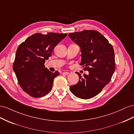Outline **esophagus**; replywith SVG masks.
Segmentation results:
<instances>
[{"instance_id": "1", "label": "esophagus", "mask_w": 134, "mask_h": 134, "mask_svg": "<svg viewBox=\"0 0 134 134\" xmlns=\"http://www.w3.org/2000/svg\"><path fill=\"white\" fill-rule=\"evenodd\" d=\"M62 74L64 75H68L70 74V72H63Z\"/></svg>"}]
</instances>
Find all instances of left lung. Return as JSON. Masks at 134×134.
I'll list each match as a JSON object with an SVG mask.
<instances>
[{"label":"left lung","mask_w":134,"mask_h":134,"mask_svg":"<svg viewBox=\"0 0 134 134\" xmlns=\"http://www.w3.org/2000/svg\"><path fill=\"white\" fill-rule=\"evenodd\" d=\"M81 49V62L89 74L79 76V82L70 87L77 98L87 99L96 96L110 82L115 70V57L112 45L103 35L95 30L68 34Z\"/></svg>","instance_id":"obj_1"}]
</instances>
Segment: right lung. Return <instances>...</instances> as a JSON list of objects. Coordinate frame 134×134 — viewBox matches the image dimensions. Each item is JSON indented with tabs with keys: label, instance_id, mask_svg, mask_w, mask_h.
I'll return each instance as SVG.
<instances>
[{
	"label": "right lung",
	"instance_id": "1",
	"mask_svg": "<svg viewBox=\"0 0 134 134\" xmlns=\"http://www.w3.org/2000/svg\"><path fill=\"white\" fill-rule=\"evenodd\" d=\"M67 35L36 33L18 46L13 69L19 85L31 97H44L51 90L54 79L59 72L49 71L44 63L51 56L53 49Z\"/></svg>",
	"mask_w": 134,
	"mask_h": 134
}]
</instances>
